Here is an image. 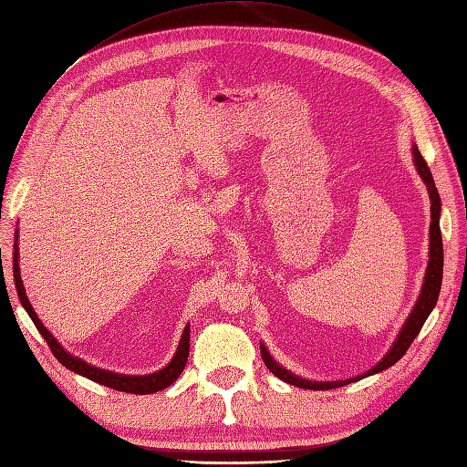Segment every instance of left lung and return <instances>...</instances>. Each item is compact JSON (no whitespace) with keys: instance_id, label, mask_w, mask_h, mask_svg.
<instances>
[{"instance_id":"obj_1","label":"left lung","mask_w":467,"mask_h":467,"mask_svg":"<svg viewBox=\"0 0 467 467\" xmlns=\"http://www.w3.org/2000/svg\"><path fill=\"white\" fill-rule=\"evenodd\" d=\"M412 161H414V167L420 174V179L424 181L426 188H428V193H430V202H431V224H430V260H428V268H426V275H424V285H421V291L418 295V300L412 307V312L409 314L405 325L401 327V330H399V335L395 338V342L391 344V348L388 349V353L384 355V358L376 363L370 370L359 374V376H353V379H346V380H335V382H319V380H307V379H302V376L291 372L288 368L281 367L272 355L268 351V348H265L262 342H260V353H262V359L265 363V367H268L279 380L291 384V386H296V388H302V389H332V388H342L346 384H351V382H358V380H363L367 379V376H372V374H379L386 368H389L391 365H395L399 359L403 358V355L407 353L409 346L414 342V338L418 337L420 328L424 327L426 319L430 317V314L433 312V307L437 304V298H439V291H441V281H442V237H441V226H439V218H441V197H439V192L435 188V182H433V176H431V171L426 163V160L421 158V153L418 150L416 144H412Z\"/></svg>"}]
</instances>
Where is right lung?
<instances>
[{"instance_id":"right-lung-1","label":"right lung","mask_w":467,"mask_h":467,"mask_svg":"<svg viewBox=\"0 0 467 467\" xmlns=\"http://www.w3.org/2000/svg\"><path fill=\"white\" fill-rule=\"evenodd\" d=\"M13 274H15V286H16V293H18V298H20V304L22 307L26 309V314L30 316V319L34 321L36 328L39 330V335L46 338V342L49 344L51 351L55 358L76 374H81L85 376V379L93 380L97 384H102L106 388H112V389H118V391H127V393H137V395H148V393H155V391H161L165 388H169L176 379H179L181 372L184 370L186 367V361H188V353H190V325L184 327V332H182V338H181V344L179 348H176V353L172 355V359L160 370H155L151 374H140V376H129V374H119V372H112V370H104V368H99V367H93L85 363L83 359L79 358H74V355H70V351H66L58 340L51 335V332L43 327V323L39 321V317L36 316L34 307L26 296V291H25V283H22V277H20V268H18V228L15 232V247H13Z\"/></svg>"}]
</instances>
